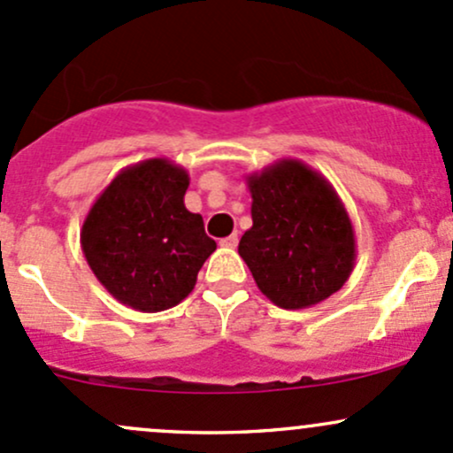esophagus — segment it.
Here are the masks:
<instances>
[{
    "label": "esophagus",
    "mask_w": 453,
    "mask_h": 453,
    "mask_svg": "<svg viewBox=\"0 0 453 453\" xmlns=\"http://www.w3.org/2000/svg\"><path fill=\"white\" fill-rule=\"evenodd\" d=\"M221 247H227V250H236L238 245V234H230L226 238H221V242H219Z\"/></svg>",
    "instance_id": "obj_1"
}]
</instances>
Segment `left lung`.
Wrapping results in <instances>:
<instances>
[{"instance_id":"8db88e82","label":"left lung","mask_w":453,"mask_h":453,"mask_svg":"<svg viewBox=\"0 0 453 453\" xmlns=\"http://www.w3.org/2000/svg\"><path fill=\"white\" fill-rule=\"evenodd\" d=\"M253 226L238 253L268 301L305 310L335 295L357 260L352 221L322 173L281 158L247 176Z\"/></svg>"}]
</instances>
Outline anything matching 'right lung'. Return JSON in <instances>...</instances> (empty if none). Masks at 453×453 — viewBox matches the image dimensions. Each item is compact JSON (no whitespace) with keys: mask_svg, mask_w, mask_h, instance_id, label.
I'll list each match as a JSON object with an SVG mask.
<instances>
[{"mask_svg":"<svg viewBox=\"0 0 453 453\" xmlns=\"http://www.w3.org/2000/svg\"><path fill=\"white\" fill-rule=\"evenodd\" d=\"M188 173L146 158L109 182L81 227V250L105 290L137 311L170 310L191 295L217 242L187 211Z\"/></svg>","mask_w":453,"mask_h":453,"instance_id":"right-lung-1","label":"right lung"}]
</instances>
